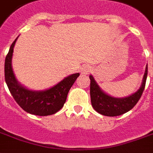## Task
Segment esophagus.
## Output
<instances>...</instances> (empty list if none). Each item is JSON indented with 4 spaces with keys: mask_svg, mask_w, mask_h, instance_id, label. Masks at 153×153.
<instances>
[{
    "mask_svg": "<svg viewBox=\"0 0 153 153\" xmlns=\"http://www.w3.org/2000/svg\"><path fill=\"white\" fill-rule=\"evenodd\" d=\"M91 70V66H89V65H84V66L80 69V73H81L82 75L86 76L90 73Z\"/></svg>",
    "mask_w": 153,
    "mask_h": 153,
    "instance_id": "1",
    "label": "esophagus"
}]
</instances>
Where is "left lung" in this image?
Returning a JSON list of instances; mask_svg holds the SVG:
<instances>
[{"label":"left lung","instance_id":"1","mask_svg":"<svg viewBox=\"0 0 153 153\" xmlns=\"http://www.w3.org/2000/svg\"><path fill=\"white\" fill-rule=\"evenodd\" d=\"M148 75V65L144 74L142 84L135 93L125 98H114L105 94L99 88L92 75L89 76L91 79L90 94L92 107L98 113L106 117H117L130 111L137 104L142 97L146 87Z\"/></svg>","mask_w":153,"mask_h":153}]
</instances>
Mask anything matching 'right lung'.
<instances>
[{
	"label": "right lung",
	"instance_id": "obj_1",
	"mask_svg": "<svg viewBox=\"0 0 153 153\" xmlns=\"http://www.w3.org/2000/svg\"><path fill=\"white\" fill-rule=\"evenodd\" d=\"M17 39L18 37L11 44L5 58L4 77L7 88L14 99L24 111L41 117L55 114L63 107L68 93L79 74L68 76L48 90L40 91L29 90L18 82L12 70L11 59Z\"/></svg>",
	"mask_w": 153,
	"mask_h": 153
}]
</instances>
